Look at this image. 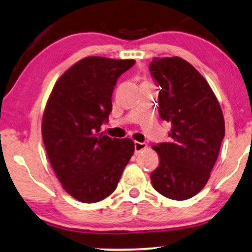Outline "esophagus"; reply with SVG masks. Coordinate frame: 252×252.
Here are the masks:
<instances>
[{"instance_id": "esophagus-1", "label": "esophagus", "mask_w": 252, "mask_h": 252, "mask_svg": "<svg viewBox=\"0 0 252 252\" xmlns=\"http://www.w3.org/2000/svg\"><path fill=\"white\" fill-rule=\"evenodd\" d=\"M146 147H147V144L139 143V141H135V143H134V152H135V155L140 153L141 151L146 150Z\"/></svg>"}]
</instances>
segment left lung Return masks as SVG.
Returning a JSON list of instances; mask_svg holds the SVG:
<instances>
[{"label":"left lung","instance_id":"8db88e82","mask_svg":"<svg viewBox=\"0 0 252 252\" xmlns=\"http://www.w3.org/2000/svg\"><path fill=\"white\" fill-rule=\"evenodd\" d=\"M149 69L161 87L159 115L172 126L168 143L153 146L160 161L151 182L166 198L189 199L205 186L218 158L223 112L208 81L182 58H155Z\"/></svg>","mask_w":252,"mask_h":252}]
</instances>
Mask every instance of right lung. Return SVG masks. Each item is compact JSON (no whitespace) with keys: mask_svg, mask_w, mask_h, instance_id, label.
Wrapping results in <instances>:
<instances>
[{"mask_svg":"<svg viewBox=\"0 0 252 252\" xmlns=\"http://www.w3.org/2000/svg\"><path fill=\"white\" fill-rule=\"evenodd\" d=\"M134 60L82 59L56 81L42 118V138L53 170L68 194L82 203L105 199L117 189L134 153L128 138L100 132L112 112L117 80Z\"/></svg>","mask_w":252,"mask_h":252,"instance_id":"1","label":"right lung"}]
</instances>
